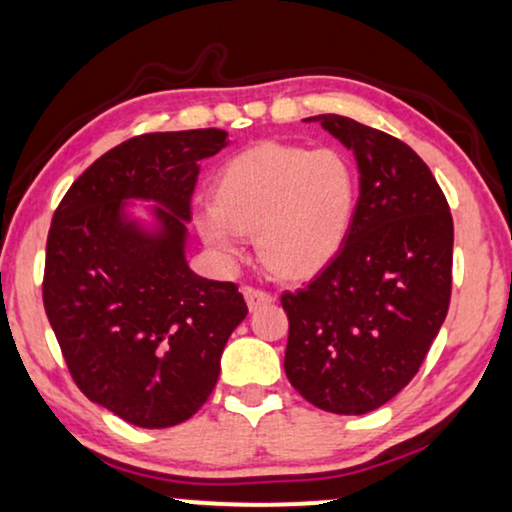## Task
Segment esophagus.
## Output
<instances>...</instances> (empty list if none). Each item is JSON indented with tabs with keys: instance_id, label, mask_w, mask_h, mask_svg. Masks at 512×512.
Instances as JSON below:
<instances>
[{
	"instance_id": "esophagus-1",
	"label": "esophagus",
	"mask_w": 512,
	"mask_h": 512,
	"mask_svg": "<svg viewBox=\"0 0 512 512\" xmlns=\"http://www.w3.org/2000/svg\"><path fill=\"white\" fill-rule=\"evenodd\" d=\"M242 294H244V298H247L249 310L265 308V305H270L272 301H275V296L268 294V291H263V289H256V287H244Z\"/></svg>"
}]
</instances>
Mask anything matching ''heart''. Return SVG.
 Masks as SVG:
<instances>
[{"instance_id": "obj_1", "label": "heart", "mask_w": 512, "mask_h": 512, "mask_svg": "<svg viewBox=\"0 0 512 512\" xmlns=\"http://www.w3.org/2000/svg\"><path fill=\"white\" fill-rule=\"evenodd\" d=\"M357 202V176L336 148L263 141L221 169L214 207L195 218L207 247L225 261L242 256L256 235L258 254L275 275L305 280L343 247Z\"/></svg>"}]
</instances>
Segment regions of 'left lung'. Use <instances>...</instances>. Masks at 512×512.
Listing matches in <instances>:
<instances>
[{"label": "left lung", "mask_w": 512, "mask_h": 512, "mask_svg": "<svg viewBox=\"0 0 512 512\" xmlns=\"http://www.w3.org/2000/svg\"><path fill=\"white\" fill-rule=\"evenodd\" d=\"M360 169V197L343 247L298 291L284 371L315 407L369 414L407 386L426 360L451 298L454 221L428 164L386 131L317 115Z\"/></svg>", "instance_id": "obj_1"}]
</instances>
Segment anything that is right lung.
<instances>
[{
	"label": "right lung",
	"instance_id": "add662e5",
	"mask_svg": "<svg viewBox=\"0 0 512 512\" xmlns=\"http://www.w3.org/2000/svg\"><path fill=\"white\" fill-rule=\"evenodd\" d=\"M225 138L223 129L129 138L98 157L53 214L46 317L77 388L131 426L169 428L197 414L249 313L237 284L204 280L185 263L197 164ZM126 198L160 204L157 233L125 221Z\"/></svg>",
	"mask_w": 512,
	"mask_h": 512
}]
</instances>
